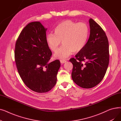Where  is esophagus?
<instances>
[{
    "mask_svg": "<svg viewBox=\"0 0 121 121\" xmlns=\"http://www.w3.org/2000/svg\"><path fill=\"white\" fill-rule=\"evenodd\" d=\"M60 63H61V64H64V63L66 62V60H64V59H61V60H60Z\"/></svg>",
    "mask_w": 121,
    "mask_h": 121,
    "instance_id": "1",
    "label": "esophagus"
}]
</instances>
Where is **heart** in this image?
<instances>
[{"instance_id":"b5f03b06","label":"heart","mask_w":121,"mask_h":121,"mask_svg":"<svg viewBox=\"0 0 121 121\" xmlns=\"http://www.w3.org/2000/svg\"><path fill=\"white\" fill-rule=\"evenodd\" d=\"M89 28L84 22L77 23L66 20L60 23L54 29V34L46 35V42L50 49L55 52L60 44L63 46L54 54L55 59H64L73 52H78L83 49L87 42Z\"/></svg>"}]
</instances>
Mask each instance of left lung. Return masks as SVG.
<instances>
[{"label": "left lung", "mask_w": 121, "mask_h": 121, "mask_svg": "<svg viewBox=\"0 0 121 121\" xmlns=\"http://www.w3.org/2000/svg\"><path fill=\"white\" fill-rule=\"evenodd\" d=\"M90 33L84 48L70 59L72 78L79 86L91 88L104 78L109 64V43L101 27L92 18L89 20Z\"/></svg>", "instance_id": "obj_1"}]
</instances>
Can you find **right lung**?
Listing matches in <instances>:
<instances>
[{
	"instance_id": "obj_1",
	"label": "right lung",
	"mask_w": 121,
	"mask_h": 121,
	"mask_svg": "<svg viewBox=\"0 0 121 121\" xmlns=\"http://www.w3.org/2000/svg\"><path fill=\"white\" fill-rule=\"evenodd\" d=\"M39 22L28 23L16 42L15 62L24 83L37 93H46L54 86L60 62H49L52 52L46 42V31Z\"/></svg>"
}]
</instances>
